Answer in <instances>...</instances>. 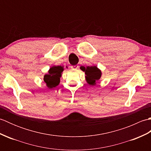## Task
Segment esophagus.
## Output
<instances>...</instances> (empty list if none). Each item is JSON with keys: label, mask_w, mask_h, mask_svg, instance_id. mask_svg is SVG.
<instances>
[{"label": "esophagus", "mask_w": 151, "mask_h": 151, "mask_svg": "<svg viewBox=\"0 0 151 151\" xmlns=\"http://www.w3.org/2000/svg\"><path fill=\"white\" fill-rule=\"evenodd\" d=\"M79 67V66L78 65H72L71 66V68L73 69H77Z\"/></svg>", "instance_id": "esophagus-1"}]
</instances>
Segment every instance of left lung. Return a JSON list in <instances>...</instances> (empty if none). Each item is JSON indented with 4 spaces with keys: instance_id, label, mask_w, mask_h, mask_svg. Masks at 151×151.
Instances as JSON below:
<instances>
[{
    "instance_id": "obj_1",
    "label": "left lung",
    "mask_w": 151,
    "mask_h": 151,
    "mask_svg": "<svg viewBox=\"0 0 151 151\" xmlns=\"http://www.w3.org/2000/svg\"><path fill=\"white\" fill-rule=\"evenodd\" d=\"M81 69L85 73L86 80L89 85L94 86L96 81H99L101 77V70L96 66H81Z\"/></svg>"
}]
</instances>
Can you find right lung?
<instances>
[{
  "instance_id": "1",
  "label": "right lung",
  "mask_w": 151,
  "mask_h": 151,
  "mask_svg": "<svg viewBox=\"0 0 151 151\" xmlns=\"http://www.w3.org/2000/svg\"><path fill=\"white\" fill-rule=\"evenodd\" d=\"M64 68L63 66H52L49 70V73L44 76V82L49 89L55 88L60 84V77Z\"/></svg>"
}]
</instances>
